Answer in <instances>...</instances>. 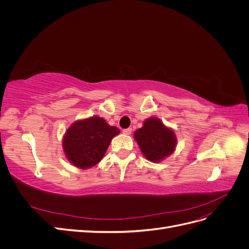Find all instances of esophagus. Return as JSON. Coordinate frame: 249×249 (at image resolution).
I'll return each mask as SVG.
<instances>
[{
    "label": "esophagus",
    "instance_id": "obj_1",
    "mask_svg": "<svg viewBox=\"0 0 249 249\" xmlns=\"http://www.w3.org/2000/svg\"><path fill=\"white\" fill-rule=\"evenodd\" d=\"M123 133L124 135H130L132 133V129H131V127H129V129H124V130H123Z\"/></svg>",
    "mask_w": 249,
    "mask_h": 249
}]
</instances>
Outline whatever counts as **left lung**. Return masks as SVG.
I'll return each instance as SVG.
<instances>
[{
    "label": "left lung",
    "mask_w": 249,
    "mask_h": 249,
    "mask_svg": "<svg viewBox=\"0 0 249 249\" xmlns=\"http://www.w3.org/2000/svg\"><path fill=\"white\" fill-rule=\"evenodd\" d=\"M141 152L146 159L160 162L175 152L177 138L172 130L165 126L160 119L148 118L143 126L134 134Z\"/></svg>",
    "instance_id": "left-lung-1"
}]
</instances>
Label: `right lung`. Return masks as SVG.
I'll list each match as a JSON object with an SVG mask.
<instances>
[{
  "label": "right lung",
  "mask_w": 249,
  "mask_h": 249,
  "mask_svg": "<svg viewBox=\"0 0 249 249\" xmlns=\"http://www.w3.org/2000/svg\"><path fill=\"white\" fill-rule=\"evenodd\" d=\"M119 132L118 127L109 125L99 116L79 120L65 133V156L78 168L92 167L103 159L112 138Z\"/></svg>",
  "instance_id": "obj_1"
}]
</instances>
